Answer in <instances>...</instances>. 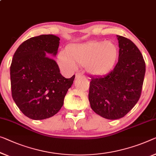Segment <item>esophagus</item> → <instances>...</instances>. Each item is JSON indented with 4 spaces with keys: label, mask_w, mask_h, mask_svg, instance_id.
Listing matches in <instances>:
<instances>
[{
    "label": "esophagus",
    "mask_w": 156,
    "mask_h": 156,
    "mask_svg": "<svg viewBox=\"0 0 156 156\" xmlns=\"http://www.w3.org/2000/svg\"><path fill=\"white\" fill-rule=\"evenodd\" d=\"M83 77V75L81 73H76V78H81Z\"/></svg>",
    "instance_id": "1"
}]
</instances>
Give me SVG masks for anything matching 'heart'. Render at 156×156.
<instances>
[{"mask_svg": "<svg viewBox=\"0 0 156 156\" xmlns=\"http://www.w3.org/2000/svg\"><path fill=\"white\" fill-rule=\"evenodd\" d=\"M118 54V47L112 41H92L69 46L66 52L58 55V63L66 71H75L77 65H86L89 73L102 75L113 68Z\"/></svg>", "mask_w": 156, "mask_h": 156, "instance_id": "heart-1", "label": "heart"}]
</instances>
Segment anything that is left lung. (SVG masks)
Segmentation results:
<instances>
[{
    "label": "left lung",
    "mask_w": 156,
    "mask_h": 156,
    "mask_svg": "<svg viewBox=\"0 0 156 156\" xmlns=\"http://www.w3.org/2000/svg\"><path fill=\"white\" fill-rule=\"evenodd\" d=\"M117 38L118 63L107 74L91 78L88 95L92 110L109 120L124 117L137 103L146 72L144 59L135 44L121 36Z\"/></svg>",
    "instance_id": "obj_1"
}]
</instances>
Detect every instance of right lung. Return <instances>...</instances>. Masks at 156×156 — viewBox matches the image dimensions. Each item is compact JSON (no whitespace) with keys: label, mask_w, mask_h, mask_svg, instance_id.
Here are the masks:
<instances>
[{"label":"right lung","mask_w":156,"mask_h":156,"mask_svg":"<svg viewBox=\"0 0 156 156\" xmlns=\"http://www.w3.org/2000/svg\"><path fill=\"white\" fill-rule=\"evenodd\" d=\"M60 38L41 35L19 46L10 66L12 97L20 110L33 120H43L58 113L64 104L75 75L66 78L48 54L56 56Z\"/></svg>","instance_id":"add662e5"}]
</instances>
